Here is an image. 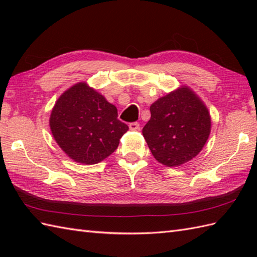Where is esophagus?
I'll return each instance as SVG.
<instances>
[{
	"label": "esophagus",
	"instance_id": "esophagus-1",
	"mask_svg": "<svg viewBox=\"0 0 257 257\" xmlns=\"http://www.w3.org/2000/svg\"><path fill=\"white\" fill-rule=\"evenodd\" d=\"M129 128L132 130H139L140 129V124L137 121H134V122H130L129 123Z\"/></svg>",
	"mask_w": 257,
	"mask_h": 257
}]
</instances>
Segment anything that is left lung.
<instances>
[{
  "label": "left lung",
  "instance_id": "left-lung-1",
  "mask_svg": "<svg viewBox=\"0 0 257 257\" xmlns=\"http://www.w3.org/2000/svg\"><path fill=\"white\" fill-rule=\"evenodd\" d=\"M150 112L143 134L158 161L176 167L198 156L209 138L211 119L194 92L179 88L152 103Z\"/></svg>",
  "mask_w": 257,
  "mask_h": 257
}]
</instances>
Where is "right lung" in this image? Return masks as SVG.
Listing matches in <instances>:
<instances>
[{"mask_svg":"<svg viewBox=\"0 0 257 257\" xmlns=\"http://www.w3.org/2000/svg\"><path fill=\"white\" fill-rule=\"evenodd\" d=\"M50 125L65 154L85 165L110 156L129 129L118 119L117 108L85 83L73 86L58 98Z\"/></svg>","mask_w":257,"mask_h":257,"instance_id":"right-lung-1","label":"right lung"}]
</instances>
